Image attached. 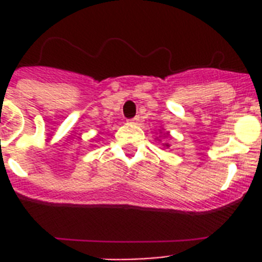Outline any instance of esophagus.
<instances>
[{
    "label": "esophagus",
    "instance_id": "obj_1",
    "mask_svg": "<svg viewBox=\"0 0 262 262\" xmlns=\"http://www.w3.org/2000/svg\"><path fill=\"white\" fill-rule=\"evenodd\" d=\"M138 122H139V118L138 117L129 120V123H133V124H136V123H138Z\"/></svg>",
    "mask_w": 262,
    "mask_h": 262
}]
</instances>
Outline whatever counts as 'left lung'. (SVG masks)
I'll return each instance as SVG.
<instances>
[{"mask_svg":"<svg viewBox=\"0 0 262 262\" xmlns=\"http://www.w3.org/2000/svg\"><path fill=\"white\" fill-rule=\"evenodd\" d=\"M166 136H169L168 133H166V135H165V134H164V138H166ZM163 145H164V147H166V148L170 147V144H169V143H163Z\"/></svg>","mask_w":262,"mask_h":262,"instance_id":"8db88e82","label":"left lung"}]
</instances>
